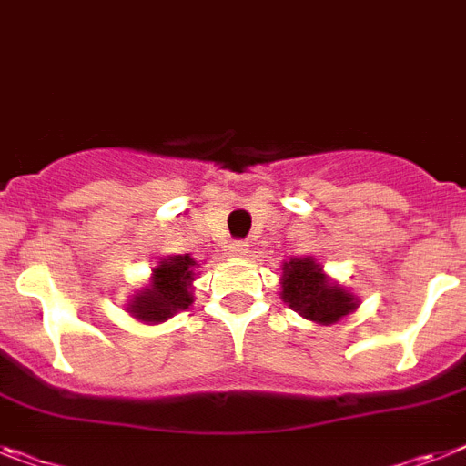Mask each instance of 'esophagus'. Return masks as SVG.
<instances>
[{"mask_svg": "<svg viewBox=\"0 0 466 466\" xmlns=\"http://www.w3.org/2000/svg\"><path fill=\"white\" fill-rule=\"evenodd\" d=\"M229 253L237 258H246L248 256V244H244V241H234V244H229Z\"/></svg>", "mask_w": 466, "mask_h": 466, "instance_id": "1", "label": "esophagus"}]
</instances>
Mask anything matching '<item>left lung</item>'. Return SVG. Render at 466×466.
Here are the masks:
<instances>
[{"mask_svg":"<svg viewBox=\"0 0 466 466\" xmlns=\"http://www.w3.org/2000/svg\"><path fill=\"white\" fill-rule=\"evenodd\" d=\"M279 296L300 318L324 327L341 322L360 306V296L331 279L312 256L291 258L281 265Z\"/></svg>","mask_w":466,"mask_h":466,"instance_id":"left-lung-1","label":"left lung"}]
</instances>
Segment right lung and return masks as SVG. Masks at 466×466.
Segmentation results:
<instances>
[{
	"instance_id": "1",
	"label": "right lung",
	"mask_w": 466,
	"mask_h": 466,
	"mask_svg": "<svg viewBox=\"0 0 466 466\" xmlns=\"http://www.w3.org/2000/svg\"><path fill=\"white\" fill-rule=\"evenodd\" d=\"M198 263L189 253L185 256H163L156 260L148 284L137 289L125 312L144 324H160L175 318L179 310L194 303V279Z\"/></svg>"
}]
</instances>
